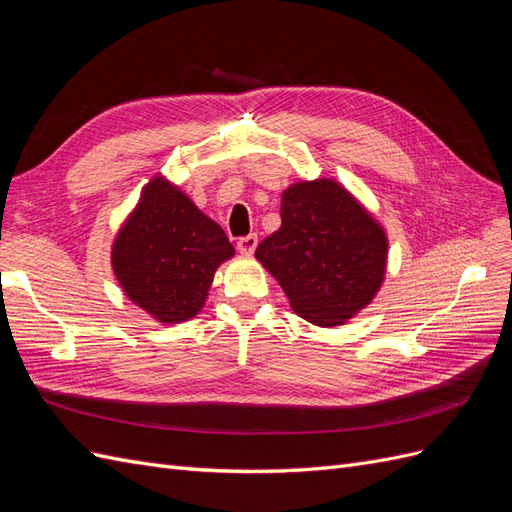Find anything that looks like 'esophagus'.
Returning <instances> with one entry per match:
<instances>
[{
    "label": "esophagus",
    "mask_w": 512,
    "mask_h": 512,
    "mask_svg": "<svg viewBox=\"0 0 512 512\" xmlns=\"http://www.w3.org/2000/svg\"><path fill=\"white\" fill-rule=\"evenodd\" d=\"M256 245H258V235H245V237H241L239 241H237V250L241 252V254H254V250H256Z\"/></svg>",
    "instance_id": "34e87169"
}]
</instances>
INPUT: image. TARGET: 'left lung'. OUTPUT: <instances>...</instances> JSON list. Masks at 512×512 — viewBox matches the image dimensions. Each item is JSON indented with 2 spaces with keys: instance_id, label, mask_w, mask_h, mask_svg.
I'll return each mask as SVG.
<instances>
[{
  "instance_id": "1",
  "label": "left lung",
  "mask_w": 512,
  "mask_h": 512,
  "mask_svg": "<svg viewBox=\"0 0 512 512\" xmlns=\"http://www.w3.org/2000/svg\"><path fill=\"white\" fill-rule=\"evenodd\" d=\"M282 226L256 247L294 314L337 327L376 297L389 241L382 226L331 179L294 183L282 194Z\"/></svg>"
}]
</instances>
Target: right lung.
I'll list each match as a JSON object with an SVG mask.
<instances>
[{"instance_id":"1","label":"right lung","mask_w":512,"mask_h":512,"mask_svg":"<svg viewBox=\"0 0 512 512\" xmlns=\"http://www.w3.org/2000/svg\"><path fill=\"white\" fill-rule=\"evenodd\" d=\"M235 254L226 232L166 179L145 185L143 198L113 243V271L130 301L158 322L194 318L213 273Z\"/></svg>"}]
</instances>
